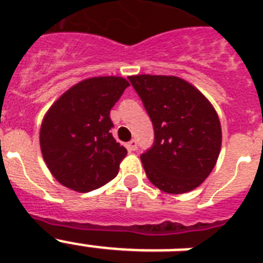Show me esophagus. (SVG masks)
I'll return each mask as SVG.
<instances>
[{
    "label": "esophagus",
    "mask_w": 263,
    "mask_h": 263,
    "mask_svg": "<svg viewBox=\"0 0 263 263\" xmlns=\"http://www.w3.org/2000/svg\"><path fill=\"white\" fill-rule=\"evenodd\" d=\"M128 148L131 150V152H135L136 148H138V140L136 139H131L128 142Z\"/></svg>",
    "instance_id": "34e87169"
}]
</instances>
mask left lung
<instances>
[{
    "mask_svg": "<svg viewBox=\"0 0 263 263\" xmlns=\"http://www.w3.org/2000/svg\"><path fill=\"white\" fill-rule=\"evenodd\" d=\"M154 127V143L140 156L161 191L184 194L203 183L221 150V124L199 90L177 76L128 78Z\"/></svg>",
    "mask_w": 263,
    "mask_h": 263,
    "instance_id": "obj_1",
    "label": "left lung"
}]
</instances>
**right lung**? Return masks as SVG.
Masks as SVG:
<instances>
[{"label":"right lung","mask_w":263,"mask_h":263,"mask_svg":"<svg viewBox=\"0 0 263 263\" xmlns=\"http://www.w3.org/2000/svg\"><path fill=\"white\" fill-rule=\"evenodd\" d=\"M128 86L119 76L90 78L65 91L47 110L39 143L59 183L90 192L117 176L127 148L110 134V109Z\"/></svg>","instance_id":"obj_1"}]
</instances>
